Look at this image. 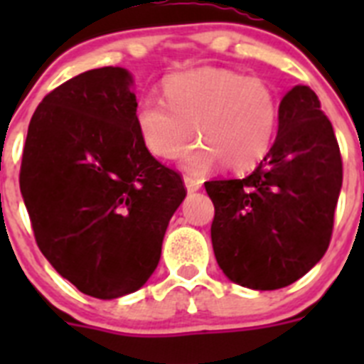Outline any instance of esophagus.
Instances as JSON below:
<instances>
[{
	"instance_id": "esophagus-1",
	"label": "esophagus",
	"mask_w": 364,
	"mask_h": 364,
	"mask_svg": "<svg viewBox=\"0 0 364 364\" xmlns=\"http://www.w3.org/2000/svg\"><path fill=\"white\" fill-rule=\"evenodd\" d=\"M184 186H186V189H188L189 193H195V191H198V189H200V180L186 175L184 176Z\"/></svg>"
}]
</instances>
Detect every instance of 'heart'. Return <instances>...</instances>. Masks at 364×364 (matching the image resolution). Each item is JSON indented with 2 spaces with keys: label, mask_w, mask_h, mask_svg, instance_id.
Here are the masks:
<instances>
[{
  "label": "heart",
  "mask_w": 364,
  "mask_h": 364,
  "mask_svg": "<svg viewBox=\"0 0 364 364\" xmlns=\"http://www.w3.org/2000/svg\"><path fill=\"white\" fill-rule=\"evenodd\" d=\"M164 101L144 98L134 109V127L151 154L184 159L186 169L204 173L222 162L244 171L264 159L279 120L277 95L260 78L220 67H200L167 78Z\"/></svg>",
  "instance_id": "obj_1"
}]
</instances>
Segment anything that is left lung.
Masks as SVG:
<instances>
[{"mask_svg": "<svg viewBox=\"0 0 364 364\" xmlns=\"http://www.w3.org/2000/svg\"><path fill=\"white\" fill-rule=\"evenodd\" d=\"M211 242L228 279L250 290H279L326 253L343 186L330 120L308 85L279 105V131L262 162L244 178L211 180Z\"/></svg>", "mask_w": 364, "mask_h": 364, "instance_id": "1", "label": "left lung"}]
</instances>
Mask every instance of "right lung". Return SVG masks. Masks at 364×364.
I'll use <instances>...</instances> for the list:
<instances>
[{
  "label": "right lung",
  "instance_id": "1",
  "mask_svg": "<svg viewBox=\"0 0 364 364\" xmlns=\"http://www.w3.org/2000/svg\"><path fill=\"white\" fill-rule=\"evenodd\" d=\"M131 87L122 67L87 70L56 87L32 114L19 171L38 247L96 299L146 284L186 198L178 173L138 136Z\"/></svg>",
  "mask_w": 364,
  "mask_h": 364
}]
</instances>
